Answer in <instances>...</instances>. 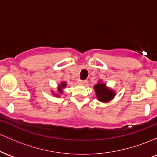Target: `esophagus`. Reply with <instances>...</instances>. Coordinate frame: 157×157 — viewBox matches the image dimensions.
<instances>
[{
	"label": "esophagus",
	"mask_w": 157,
	"mask_h": 157,
	"mask_svg": "<svg viewBox=\"0 0 157 157\" xmlns=\"http://www.w3.org/2000/svg\"><path fill=\"white\" fill-rule=\"evenodd\" d=\"M79 84H84L86 83V81H84V80H79Z\"/></svg>",
	"instance_id": "1"
}]
</instances>
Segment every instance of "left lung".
Instances as JSON below:
<instances>
[{"mask_svg": "<svg viewBox=\"0 0 157 157\" xmlns=\"http://www.w3.org/2000/svg\"><path fill=\"white\" fill-rule=\"evenodd\" d=\"M95 92L98 101L101 102H108L115 97L116 93L110 88L106 87V84L98 82L94 86Z\"/></svg>", "mask_w": 157, "mask_h": 157, "instance_id": "left-lung-1", "label": "left lung"}]
</instances>
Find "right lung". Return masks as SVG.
Returning a JSON list of instances; mask_svg holds the SVG:
<instances>
[{
  "instance_id": "add662e5",
  "label": "right lung",
  "mask_w": 157,
  "mask_h": 157,
  "mask_svg": "<svg viewBox=\"0 0 157 157\" xmlns=\"http://www.w3.org/2000/svg\"><path fill=\"white\" fill-rule=\"evenodd\" d=\"M67 86V83L66 82H61V84H60V85H59V92L60 93H63V90L62 89H64V88L66 87ZM57 97H59V95H56Z\"/></svg>"
}]
</instances>
